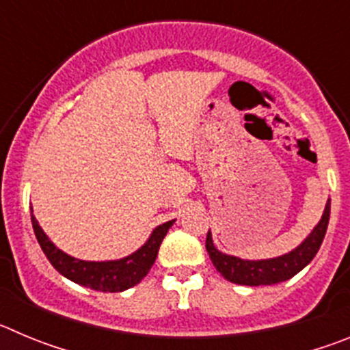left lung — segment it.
<instances>
[{"instance_id": "left-lung-1", "label": "left lung", "mask_w": 350, "mask_h": 350, "mask_svg": "<svg viewBox=\"0 0 350 350\" xmlns=\"http://www.w3.org/2000/svg\"><path fill=\"white\" fill-rule=\"evenodd\" d=\"M329 205L332 203L327 200L319 224L315 226L314 231L303 240L301 245L291 250L289 254L273 259H259V261H249V259L222 254L221 250H217L213 245L210 231L206 233V252H208L215 270L230 282L240 284V286H273V284L289 280L291 277H295L298 271L307 267L317 254L324 234H326L327 222H329Z\"/></svg>"}]
</instances>
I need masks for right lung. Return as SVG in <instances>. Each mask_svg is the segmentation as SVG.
I'll return each instance as SVG.
<instances>
[{
    "label": "right lung",
    "mask_w": 350,
    "mask_h": 350,
    "mask_svg": "<svg viewBox=\"0 0 350 350\" xmlns=\"http://www.w3.org/2000/svg\"><path fill=\"white\" fill-rule=\"evenodd\" d=\"M31 222H33V230H35L36 240L42 247L43 254L47 256L52 267L61 275L89 289L101 291V293H120V291L137 286L148 273L156 261L163 238L166 237L175 221L157 226L150 238L137 252L117 261H82V259L71 258L49 240L33 215V210H31Z\"/></svg>",
    "instance_id": "right-lung-1"
}]
</instances>
